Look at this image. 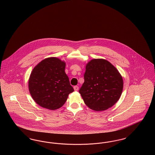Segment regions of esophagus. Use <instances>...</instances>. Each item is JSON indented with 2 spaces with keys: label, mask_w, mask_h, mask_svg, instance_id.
<instances>
[{
  "label": "esophagus",
  "mask_w": 155,
  "mask_h": 155,
  "mask_svg": "<svg viewBox=\"0 0 155 155\" xmlns=\"http://www.w3.org/2000/svg\"><path fill=\"white\" fill-rule=\"evenodd\" d=\"M74 90H75V91H78V89H79V87H78V86L75 85V86H74Z\"/></svg>",
  "instance_id": "1"
}]
</instances>
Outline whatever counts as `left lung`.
Segmentation results:
<instances>
[{"label":"left lung","mask_w":155,"mask_h":155,"mask_svg":"<svg viewBox=\"0 0 155 155\" xmlns=\"http://www.w3.org/2000/svg\"><path fill=\"white\" fill-rule=\"evenodd\" d=\"M85 68L84 83L79 90L85 104L97 111L112 107L123 90V81L119 72L103 59L90 61Z\"/></svg>","instance_id":"1"}]
</instances>
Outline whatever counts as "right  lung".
Masks as SVG:
<instances>
[{
  "label": "right lung",
  "mask_w": 155,
  "mask_h": 155,
  "mask_svg": "<svg viewBox=\"0 0 155 155\" xmlns=\"http://www.w3.org/2000/svg\"><path fill=\"white\" fill-rule=\"evenodd\" d=\"M65 67L64 61L51 57L42 60L33 69L29 80V90L38 105L52 110L58 109L74 91Z\"/></svg>",
  "instance_id": "1"
}]
</instances>
